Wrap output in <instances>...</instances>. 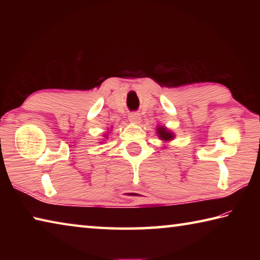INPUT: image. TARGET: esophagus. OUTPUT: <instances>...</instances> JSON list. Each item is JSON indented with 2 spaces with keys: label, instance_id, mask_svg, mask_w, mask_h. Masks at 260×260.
<instances>
[{
  "label": "esophagus",
  "instance_id": "esophagus-1",
  "mask_svg": "<svg viewBox=\"0 0 260 260\" xmlns=\"http://www.w3.org/2000/svg\"><path fill=\"white\" fill-rule=\"evenodd\" d=\"M128 118L132 122H135V124H139L141 121V114L138 112H131Z\"/></svg>",
  "mask_w": 260,
  "mask_h": 260
}]
</instances>
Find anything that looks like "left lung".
<instances>
[{
	"mask_svg": "<svg viewBox=\"0 0 260 260\" xmlns=\"http://www.w3.org/2000/svg\"><path fill=\"white\" fill-rule=\"evenodd\" d=\"M158 135H159V138L161 140H165V141H170L173 139V134L170 133V132H167V129L164 128V127H159V128H158Z\"/></svg>",
	"mask_w": 260,
	"mask_h": 260,
	"instance_id": "1",
	"label": "left lung"
}]
</instances>
